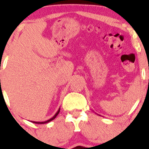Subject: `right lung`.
<instances>
[{
    "mask_svg": "<svg viewBox=\"0 0 149 149\" xmlns=\"http://www.w3.org/2000/svg\"><path fill=\"white\" fill-rule=\"evenodd\" d=\"M59 111H60V109H58V112H57L55 114V115L54 116V117H52V119H50V120H49L46 121V122H33V123H35V124H45V123H48V122H51V121H52V120H53L54 119H55V118H56V116L58 115V113H59Z\"/></svg>",
    "mask_w": 149,
    "mask_h": 149,
    "instance_id": "right-lung-1",
    "label": "right lung"
}]
</instances>
